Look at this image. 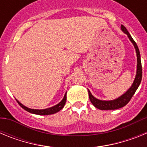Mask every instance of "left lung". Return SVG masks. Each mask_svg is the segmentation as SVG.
<instances>
[{
	"label": "left lung",
	"instance_id": "obj_1",
	"mask_svg": "<svg viewBox=\"0 0 147 147\" xmlns=\"http://www.w3.org/2000/svg\"><path fill=\"white\" fill-rule=\"evenodd\" d=\"M121 30L125 34H127L129 39L130 40L132 44L134 45V47L136 49V54H137V74H136V79L134 80V82L132 84V87L129 88L124 95H122L119 98H116L115 100H112V101H102V100H98L93 97L92 94L90 93V90H88V94H89V98L91 103L93 104V106L96 107V108L99 109V110H116V109H119L121 107H124L128 102L130 101L132 97L133 96V95L136 93V90L138 89V86L140 85V83L141 82V79H142V66H141V55H140V51L138 47L137 44L135 42V40L132 39L131 37V35L128 32L127 28L121 25Z\"/></svg>",
	"mask_w": 147,
	"mask_h": 147
}]
</instances>
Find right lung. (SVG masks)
Returning <instances> with one entry per match:
<instances>
[{
	"label": "right lung",
	"mask_w": 147,
	"mask_h": 147,
	"mask_svg": "<svg viewBox=\"0 0 147 147\" xmlns=\"http://www.w3.org/2000/svg\"><path fill=\"white\" fill-rule=\"evenodd\" d=\"M17 102H18V103L20 105V106L22 107V108H23L25 110L28 111V112L31 113L37 114V115H51V114H54L56 113L59 112V110H61L62 108H63L66 102V93L65 94L63 99H62V101L58 104V105H55V106H54V107H50V108L45 109V110H34V109H30V108H28V107H25L24 105H23L21 103H20V102H18V100H17Z\"/></svg>",
	"instance_id": "add662e5"
}]
</instances>
